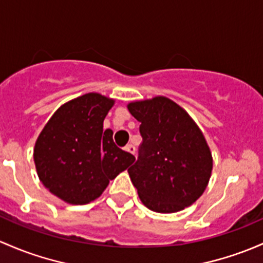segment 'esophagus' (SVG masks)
Segmentation results:
<instances>
[{
	"instance_id": "esophagus-1",
	"label": "esophagus",
	"mask_w": 263,
	"mask_h": 263,
	"mask_svg": "<svg viewBox=\"0 0 263 263\" xmlns=\"http://www.w3.org/2000/svg\"><path fill=\"white\" fill-rule=\"evenodd\" d=\"M124 150H126L127 153H129V154L134 155V154H135V151H136V147H135L134 145H127L126 147H124Z\"/></svg>"
}]
</instances>
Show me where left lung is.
Masks as SVG:
<instances>
[{"label": "left lung", "mask_w": 263, "mask_h": 263, "mask_svg": "<svg viewBox=\"0 0 263 263\" xmlns=\"http://www.w3.org/2000/svg\"><path fill=\"white\" fill-rule=\"evenodd\" d=\"M142 143L128 168L143 205L175 213L197 201L211 179L213 159L203 132L179 104L166 97L131 102Z\"/></svg>", "instance_id": "1"}]
</instances>
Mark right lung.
<instances>
[{"mask_svg":"<svg viewBox=\"0 0 263 263\" xmlns=\"http://www.w3.org/2000/svg\"><path fill=\"white\" fill-rule=\"evenodd\" d=\"M115 99L87 93L66 102L39 135L34 161L44 186L62 200L83 205L101 197L135 156L113 142L103 121Z\"/></svg>","mask_w":263,"mask_h":263,"instance_id":"add662e5","label":"right lung"}]
</instances>
